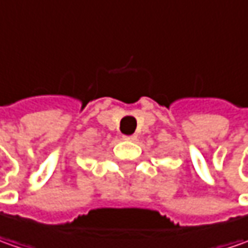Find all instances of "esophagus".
Here are the masks:
<instances>
[{"label": "esophagus", "mask_w": 248, "mask_h": 248, "mask_svg": "<svg viewBox=\"0 0 248 248\" xmlns=\"http://www.w3.org/2000/svg\"><path fill=\"white\" fill-rule=\"evenodd\" d=\"M124 139L125 140H137V135H125Z\"/></svg>", "instance_id": "obj_1"}]
</instances>
